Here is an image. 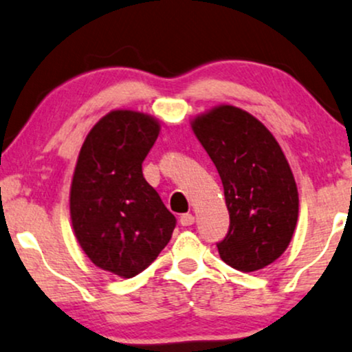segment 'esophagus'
I'll return each instance as SVG.
<instances>
[{
	"instance_id": "esophagus-1",
	"label": "esophagus",
	"mask_w": 352,
	"mask_h": 352,
	"mask_svg": "<svg viewBox=\"0 0 352 352\" xmlns=\"http://www.w3.org/2000/svg\"><path fill=\"white\" fill-rule=\"evenodd\" d=\"M194 222H196V217H194L192 214H183L179 219V223L183 225V227H190Z\"/></svg>"
}]
</instances>
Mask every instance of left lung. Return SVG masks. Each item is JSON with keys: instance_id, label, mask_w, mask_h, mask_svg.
<instances>
[{"instance_id": "left-lung-1", "label": "left lung", "mask_w": 352, "mask_h": 352, "mask_svg": "<svg viewBox=\"0 0 352 352\" xmlns=\"http://www.w3.org/2000/svg\"><path fill=\"white\" fill-rule=\"evenodd\" d=\"M192 130L223 184L230 228L217 243L220 258L243 272L269 266L287 250L298 217L297 184L279 143L228 104L196 117Z\"/></svg>"}]
</instances>
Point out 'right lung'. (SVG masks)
Returning a JSON list of instances; mask_svg holds the SVG:
<instances>
[{"instance_id":"obj_1","label":"right lung","mask_w":352,"mask_h":352,"mask_svg":"<svg viewBox=\"0 0 352 352\" xmlns=\"http://www.w3.org/2000/svg\"><path fill=\"white\" fill-rule=\"evenodd\" d=\"M158 133L151 116L112 111L91 129L73 175L76 240L98 267L124 279L148 267L176 227V217L142 173Z\"/></svg>"}]
</instances>
